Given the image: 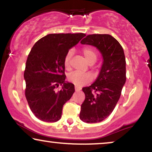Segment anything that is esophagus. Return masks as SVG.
<instances>
[{
  "instance_id": "esophagus-1",
  "label": "esophagus",
  "mask_w": 152,
  "mask_h": 152,
  "mask_svg": "<svg viewBox=\"0 0 152 152\" xmlns=\"http://www.w3.org/2000/svg\"><path fill=\"white\" fill-rule=\"evenodd\" d=\"M75 91H77V92H79V91H81V89H82V88H80V87L75 86Z\"/></svg>"
}]
</instances>
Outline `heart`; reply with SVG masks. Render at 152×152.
Here are the masks:
<instances>
[{"mask_svg": "<svg viewBox=\"0 0 152 152\" xmlns=\"http://www.w3.org/2000/svg\"><path fill=\"white\" fill-rule=\"evenodd\" d=\"M82 53L84 54L85 58L89 64L95 63L97 60V54L95 51L91 47H86L82 49ZM73 51L72 50L68 51L64 57V64L66 69H69L70 68V59ZM68 80L72 84L76 85L77 86H83L84 85L88 84L93 80V77L89 73H82L80 72H73L70 73L68 77Z\"/></svg>", "mask_w": 152, "mask_h": 152, "instance_id": "obj_1", "label": "heart"}]
</instances>
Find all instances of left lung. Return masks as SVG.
<instances>
[{
	"label": "left lung",
	"mask_w": 152,
	"mask_h": 152,
	"mask_svg": "<svg viewBox=\"0 0 152 152\" xmlns=\"http://www.w3.org/2000/svg\"><path fill=\"white\" fill-rule=\"evenodd\" d=\"M81 43L96 48L103 59L96 80L82 88L85 99L80 113L83 122L97 123L109 117L119 100L126 82L125 56L120 43L110 34L88 35Z\"/></svg>",
	"instance_id": "8db88e82"
}]
</instances>
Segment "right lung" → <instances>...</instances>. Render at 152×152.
<instances>
[{
	"label": "right lung",
	"mask_w": 152,
	"mask_h": 152,
	"mask_svg": "<svg viewBox=\"0 0 152 152\" xmlns=\"http://www.w3.org/2000/svg\"><path fill=\"white\" fill-rule=\"evenodd\" d=\"M86 36L49 34L37 41L26 61L24 79L26 97L33 114L42 121L55 122L61 117L63 106L75 92L74 84L66 82L64 57ZM60 84L61 91H56Z\"/></svg>",
	"instance_id": "obj_1"
}]
</instances>
